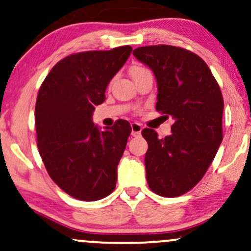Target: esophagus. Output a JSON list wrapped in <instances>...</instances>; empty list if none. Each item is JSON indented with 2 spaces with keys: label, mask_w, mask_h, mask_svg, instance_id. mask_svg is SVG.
<instances>
[{
  "label": "esophagus",
  "mask_w": 251,
  "mask_h": 251,
  "mask_svg": "<svg viewBox=\"0 0 251 251\" xmlns=\"http://www.w3.org/2000/svg\"><path fill=\"white\" fill-rule=\"evenodd\" d=\"M131 128H132V135L133 136H139L141 134L142 126L139 123H132L131 124Z\"/></svg>",
  "instance_id": "obj_1"
}]
</instances>
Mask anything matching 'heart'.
Instances as JSON below:
<instances>
[{
  "label": "heart",
  "mask_w": 251,
  "mask_h": 251,
  "mask_svg": "<svg viewBox=\"0 0 251 251\" xmlns=\"http://www.w3.org/2000/svg\"><path fill=\"white\" fill-rule=\"evenodd\" d=\"M141 69H146V68L141 67V66H135V67H133V68H132L131 73H133V72H136V71H141Z\"/></svg>",
  "instance_id": "b5f03b06"
}]
</instances>
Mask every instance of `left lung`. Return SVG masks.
Masks as SVG:
<instances>
[{
	"mask_svg": "<svg viewBox=\"0 0 251 251\" xmlns=\"http://www.w3.org/2000/svg\"><path fill=\"white\" fill-rule=\"evenodd\" d=\"M133 55L154 73L156 110L174 119L164 139L154 129L141 132L148 185L160 196L178 197L202 178L223 141V95L208 66L190 50L144 46Z\"/></svg>",
	"mask_w": 251,
	"mask_h": 251,
	"instance_id": "8db88e82",
	"label": "left lung"
}]
</instances>
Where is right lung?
I'll use <instances>...</instances> for the list:
<instances>
[{"mask_svg": "<svg viewBox=\"0 0 251 251\" xmlns=\"http://www.w3.org/2000/svg\"><path fill=\"white\" fill-rule=\"evenodd\" d=\"M131 46L89 50L66 56L50 69L36 103L38 149L47 173L73 198L95 201L116 188L117 167L131 134L120 119L100 129L93 123L95 106L125 65Z\"/></svg>", "mask_w": 251, "mask_h": 251, "instance_id": "add662e5", "label": "right lung"}]
</instances>
